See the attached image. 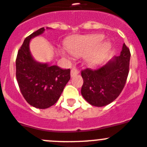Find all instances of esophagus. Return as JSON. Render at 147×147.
Segmentation results:
<instances>
[{"label":"esophagus","instance_id":"obj_1","mask_svg":"<svg viewBox=\"0 0 147 147\" xmlns=\"http://www.w3.org/2000/svg\"><path fill=\"white\" fill-rule=\"evenodd\" d=\"M78 73H79V70H78L76 67L72 68V69H71V73H70L71 77L75 76V75H78Z\"/></svg>","mask_w":147,"mask_h":147}]
</instances>
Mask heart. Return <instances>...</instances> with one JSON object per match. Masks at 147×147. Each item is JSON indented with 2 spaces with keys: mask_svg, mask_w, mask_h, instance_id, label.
Here are the masks:
<instances>
[{
  "mask_svg": "<svg viewBox=\"0 0 147 147\" xmlns=\"http://www.w3.org/2000/svg\"><path fill=\"white\" fill-rule=\"evenodd\" d=\"M102 39L103 36L100 34L77 36L67 45V49L75 56H83L96 48ZM108 48L109 45L108 43L105 42L102 44L98 50L88 57V62L91 64H96L100 62Z\"/></svg>",
  "mask_w": 147,
  "mask_h": 147,
  "instance_id": "obj_1",
  "label": "heart"
}]
</instances>
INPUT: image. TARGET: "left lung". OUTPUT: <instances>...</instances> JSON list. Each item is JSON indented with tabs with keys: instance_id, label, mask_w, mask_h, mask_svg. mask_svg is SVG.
Wrapping results in <instances>:
<instances>
[{
	"instance_id": "1",
	"label": "left lung",
	"mask_w": 147,
	"mask_h": 147,
	"mask_svg": "<svg viewBox=\"0 0 147 147\" xmlns=\"http://www.w3.org/2000/svg\"><path fill=\"white\" fill-rule=\"evenodd\" d=\"M131 53L125 44L119 56L113 57L96 69H83L81 94L90 105L102 107L119 97L126 84L129 72Z\"/></svg>"
}]
</instances>
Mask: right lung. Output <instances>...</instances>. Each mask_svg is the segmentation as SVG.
<instances>
[{
    "mask_svg": "<svg viewBox=\"0 0 147 147\" xmlns=\"http://www.w3.org/2000/svg\"><path fill=\"white\" fill-rule=\"evenodd\" d=\"M45 30L44 27L39 28L24 39L16 60V76L21 94L28 104L40 109L56 103L70 79L69 69L40 63L31 56L30 40L43 34Z\"/></svg>",
    "mask_w": 147,
    "mask_h": 147,
    "instance_id": "add662e5",
    "label": "right lung"
}]
</instances>
